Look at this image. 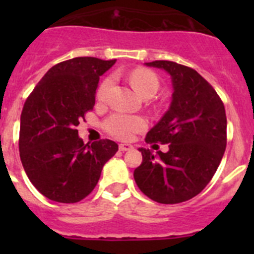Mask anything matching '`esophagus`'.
Returning a JSON list of instances; mask_svg holds the SVG:
<instances>
[{
  "mask_svg": "<svg viewBox=\"0 0 254 254\" xmlns=\"http://www.w3.org/2000/svg\"><path fill=\"white\" fill-rule=\"evenodd\" d=\"M133 149V146L132 145H129V143H121L120 145V151H129V150Z\"/></svg>",
  "mask_w": 254,
  "mask_h": 254,
  "instance_id": "esophagus-1",
  "label": "esophagus"
}]
</instances>
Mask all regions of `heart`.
Wrapping results in <instances>:
<instances>
[{
  "label": "heart",
  "mask_w": 254,
  "mask_h": 254,
  "mask_svg": "<svg viewBox=\"0 0 254 254\" xmlns=\"http://www.w3.org/2000/svg\"><path fill=\"white\" fill-rule=\"evenodd\" d=\"M129 81L141 96H152L159 89V78L152 71L146 68H136L129 73ZM114 84L113 76L104 78L98 87L96 96L99 100L107 99L108 94ZM105 128L114 137L120 140H129L136 132L145 128L146 122L137 116L125 113H114L105 121Z\"/></svg>",
  "instance_id": "b5f03b06"
}]
</instances>
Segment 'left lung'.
Returning <instances> with one entry per match:
<instances>
[{
    "label": "left lung",
    "mask_w": 254,
    "mask_h": 254,
    "mask_svg": "<svg viewBox=\"0 0 254 254\" xmlns=\"http://www.w3.org/2000/svg\"><path fill=\"white\" fill-rule=\"evenodd\" d=\"M145 64L164 69L172 78L169 109L145 138L147 143H168L169 149L154 154L140 147L142 163L134 169V182L152 201L185 202L208 185L223 159L225 108L214 87L193 68L172 61Z\"/></svg>",
    "instance_id": "8db88e82"
}]
</instances>
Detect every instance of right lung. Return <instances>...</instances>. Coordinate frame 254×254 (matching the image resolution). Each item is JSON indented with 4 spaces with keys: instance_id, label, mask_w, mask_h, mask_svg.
Wrapping results in <instances>:
<instances>
[{
    "instance_id": "1",
    "label": "right lung",
    "mask_w": 254,
    "mask_h": 254,
    "mask_svg": "<svg viewBox=\"0 0 254 254\" xmlns=\"http://www.w3.org/2000/svg\"><path fill=\"white\" fill-rule=\"evenodd\" d=\"M116 64L76 57L47 71L26 99L20 120V159L47 198L81 201L95 188L104 164L118 151L111 140L85 145L76 129L95 104L99 77Z\"/></svg>"
}]
</instances>
